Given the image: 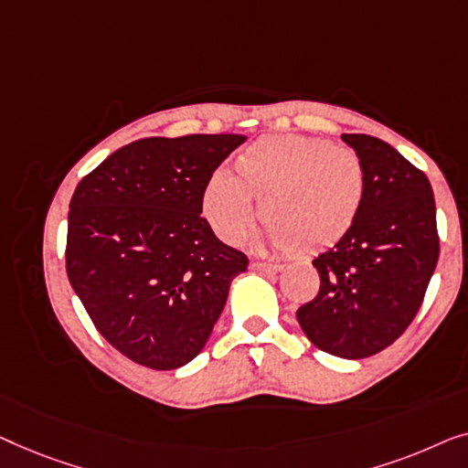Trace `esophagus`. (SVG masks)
<instances>
[{
  "label": "esophagus",
  "mask_w": 468,
  "mask_h": 468,
  "mask_svg": "<svg viewBox=\"0 0 468 468\" xmlns=\"http://www.w3.org/2000/svg\"><path fill=\"white\" fill-rule=\"evenodd\" d=\"M252 269L259 273H278L282 265L278 262H252Z\"/></svg>",
  "instance_id": "esophagus-1"
}]
</instances>
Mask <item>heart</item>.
<instances>
[{"label": "heart", "mask_w": 468, "mask_h": 468, "mask_svg": "<svg viewBox=\"0 0 468 468\" xmlns=\"http://www.w3.org/2000/svg\"><path fill=\"white\" fill-rule=\"evenodd\" d=\"M235 171H216L203 190V214L227 243L246 239L259 199L267 241L318 252L350 231L365 201L358 154L322 137H259L237 156Z\"/></svg>", "instance_id": "b5f03b06"}]
</instances>
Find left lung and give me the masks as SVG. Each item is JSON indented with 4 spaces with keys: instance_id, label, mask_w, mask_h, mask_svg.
Returning a JSON list of instances; mask_svg holds the SVG:
<instances>
[{
    "instance_id": "1",
    "label": "left lung",
    "mask_w": 468,
    "mask_h": 468,
    "mask_svg": "<svg viewBox=\"0 0 468 468\" xmlns=\"http://www.w3.org/2000/svg\"><path fill=\"white\" fill-rule=\"evenodd\" d=\"M365 169L354 227L314 259L320 291L297 309L315 347L367 358L394 344L416 318L439 259L429 177L397 148L363 133L341 135Z\"/></svg>"
}]
</instances>
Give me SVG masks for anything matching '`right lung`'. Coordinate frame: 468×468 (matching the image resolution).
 <instances>
[{"label": "right lung", "instance_id": "1", "mask_svg": "<svg viewBox=\"0 0 468 468\" xmlns=\"http://www.w3.org/2000/svg\"><path fill=\"white\" fill-rule=\"evenodd\" d=\"M246 137H144L76 186L68 278L105 341L169 371L206 347L237 275L248 269L201 218L209 177Z\"/></svg>", "mask_w": 468, "mask_h": 468}]
</instances>
